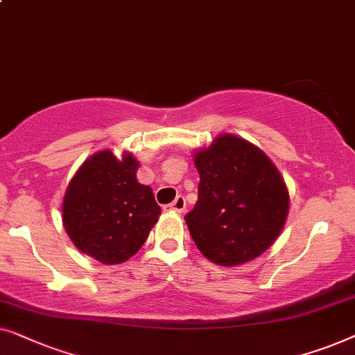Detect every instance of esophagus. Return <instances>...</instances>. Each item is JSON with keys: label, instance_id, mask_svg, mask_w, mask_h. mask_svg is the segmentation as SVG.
Masks as SVG:
<instances>
[{"label": "esophagus", "instance_id": "obj_1", "mask_svg": "<svg viewBox=\"0 0 355 355\" xmlns=\"http://www.w3.org/2000/svg\"><path fill=\"white\" fill-rule=\"evenodd\" d=\"M184 209H187V201H184L183 196H177L175 201H173L172 204H168V206H166V211L177 212V214H182Z\"/></svg>", "mask_w": 355, "mask_h": 355}]
</instances>
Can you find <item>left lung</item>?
I'll return each instance as SVG.
<instances>
[{
  "label": "left lung",
  "mask_w": 355,
  "mask_h": 355,
  "mask_svg": "<svg viewBox=\"0 0 355 355\" xmlns=\"http://www.w3.org/2000/svg\"><path fill=\"white\" fill-rule=\"evenodd\" d=\"M198 202L184 222L202 256L222 267L262 256L282 233L289 212L286 183L270 157L248 139L220 133L194 149Z\"/></svg>",
  "instance_id": "8db88e82"
}]
</instances>
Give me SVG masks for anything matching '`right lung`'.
Masks as SVG:
<instances>
[{
  "label": "right lung",
  "instance_id": "obj_1",
  "mask_svg": "<svg viewBox=\"0 0 355 355\" xmlns=\"http://www.w3.org/2000/svg\"><path fill=\"white\" fill-rule=\"evenodd\" d=\"M138 159L111 149L80 166L64 193L62 225L78 251L106 266L139 251L161 216L153 189L137 180Z\"/></svg>",
  "mask_w": 355,
  "mask_h": 355
}]
</instances>
